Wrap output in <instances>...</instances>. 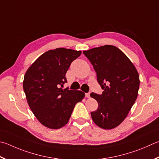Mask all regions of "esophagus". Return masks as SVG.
<instances>
[{
	"mask_svg": "<svg viewBox=\"0 0 159 159\" xmlns=\"http://www.w3.org/2000/svg\"><path fill=\"white\" fill-rule=\"evenodd\" d=\"M85 97H88V98L90 97V92H88V93H86V94H85Z\"/></svg>",
	"mask_w": 159,
	"mask_h": 159,
	"instance_id": "34e87169",
	"label": "esophagus"
}]
</instances>
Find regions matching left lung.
<instances>
[{
  "instance_id": "obj_1",
  "label": "left lung",
  "mask_w": 159,
  "mask_h": 159,
  "mask_svg": "<svg viewBox=\"0 0 159 159\" xmlns=\"http://www.w3.org/2000/svg\"><path fill=\"white\" fill-rule=\"evenodd\" d=\"M83 53L93 65L103 89L102 94H90L98 102L97 111L91 112L92 119L100 128L114 129L126 117L137 99L139 74L128 57L114 46H102Z\"/></svg>"
}]
</instances>
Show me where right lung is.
Returning <instances> with one entry per match:
<instances>
[{"label": "right lung", "instance_id": "1", "mask_svg": "<svg viewBox=\"0 0 159 159\" xmlns=\"http://www.w3.org/2000/svg\"><path fill=\"white\" fill-rule=\"evenodd\" d=\"M80 51L57 48L40 56L28 69L23 87L28 105L42 125L62 128L69 122L75 105L85 97L79 90L62 89L65 74Z\"/></svg>", "mask_w": 159, "mask_h": 159}]
</instances>
